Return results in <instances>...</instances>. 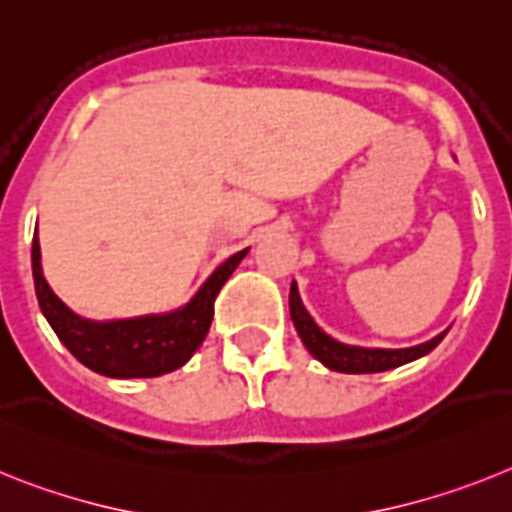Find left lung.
I'll list each match as a JSON object with an SVG mask.
<instances>
[{
    "label": "left lung",
    "instance_id": "obj_1",
    "mask_svg": "<svg viewBox=\"0 0 512 512\" xmlns=\"http://www.w3.org/2000/svg\"><path fill=\"white\" fill-rule=\"evenodd\" d=\"M288 306H291V319L293 327L299 332L301 342L306 345L319 363L330 368V371L340 373H379L389 371V368L404 366V363L417 361L422 355H428L438 342L446 337V332L435 335L433 340L415 345V348H399V350H386V348H358V345H345L330 337L319 327L311 314L306 311L304 301L299 296L296 283H291V296H288Z\"/></svg>",
    "mask_w": 512,
    "mask_h": 512
}]
</instances>
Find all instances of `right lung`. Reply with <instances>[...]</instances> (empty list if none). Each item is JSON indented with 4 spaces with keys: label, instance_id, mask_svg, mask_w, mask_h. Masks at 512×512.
<instances>
[{
    "label": "right lung",
    "instance_id": "right-lung-1",
    "mask_svg": "<svg viewBox=\"0 0 512 512\" xmlns=\"http://www.w3.org/2000/svg\"><path fill=\"white\" fill-rule=\"evenodd\" d=\"M250 250L221 262L185 306L167 314H146L113 322H92L69 309L43 278L41 244L33 237L35 296L51 330L79 363L110 379H151L185 366L201 348L213 319V301Z\"/></svg>",
    "mask_w": 512,
    "mask_h": 512
}]
</instances>
